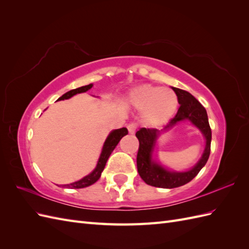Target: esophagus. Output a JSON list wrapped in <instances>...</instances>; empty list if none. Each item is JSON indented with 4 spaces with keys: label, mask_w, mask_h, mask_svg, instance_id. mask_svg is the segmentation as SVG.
<instances>
[{
    "label": "esophagus",
    "mask_w": 249,
    "mask_h": 249,
    "mask_svg": "<svg viewBox=\"0 0 249 249\" xmlns=\"http://www.w3.org/2000/svg\"><path fill=\"white\" fill-rule=\"evenodd\" d=\"M126 127H127V130H129L130 134H134L135 132H136V130H137V124H135V123L129 124Z\"/></svg>",
    "instance_id": "esophagus-1"
}]
</instances>
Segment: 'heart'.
Here are the masks:
<instances>
[{
	"label": "heart",
	"mask_w": 249,
	"mask_h": 249,
	"mask_svg": "<svg viewBox=\"0 0 249 249\" xmlns=\"http://www.w3.org/2000/svg\"><path fill=\"white\" fill-rule=\"evenodd\" d=\"M130 101L135 108L143 110V119L150 125L166 123L178 108V97L172 90L150 84L133 89Z\"/></svg>",
	"instance_id": "b5f03b06"
}]
</instances>
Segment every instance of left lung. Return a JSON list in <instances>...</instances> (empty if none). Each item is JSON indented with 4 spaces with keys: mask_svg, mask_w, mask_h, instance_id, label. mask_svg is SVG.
Masks as SVG:
<instances>
[{
    "mask_svg": "<svg viewBox=\"0 0 249 249\" xmlns=\"http://www.w3.org/2000/svg\"><path fill=\"white\" fill-rule=\"evenodd\" d=\"M172 90L178 96L179 107L176 116L169 120L168 124L164 127V130L169 129L178 122L189 119L195 126L198 127L203 134V136H205L206 148L200 160L192 169L185 172H172L152 161V152L160 131L157 129L141 127L136 133V137L139 140V148L137 154V169L139 176L147 185L166 188V189L183 186L189 183L190 180L198 175V172L205 166L209 159L211 152V140H212V132H211L208 114L205 107L186 90L176 87H172Z\"/></svg>",
    "mask_w": 249,
    "mask_h": 249,
    "instance_id": "obj_1",
    "label": "left lung"
}]
</instances>
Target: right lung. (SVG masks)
<instances>
[{
  "label": "right lung",
  "instance_id": "obj_1",
  "mask_svg": "<svg viewBox=\"0 0 249 249\" xmlns=\"http://www.w3.org/2000/svg\"><path fill=\"white\" fill-rule=\"evenodd\" d=\"M91 87H92V84H89L86 86H82V87H79L76 89H72V90H71V91L64 93L61 97H59V101L70 99V97H71L72 95L77 94V93L86 92L87 90H89ZM126 134H127L126 127H122V129H117V130H114L113 132H111L108 138L106 139V141H105L102 154H101L99 161H97V165H96L95 169L91 173H90V175L84 177L82 179L78 180V182H74V183H71L69 185H64L63 187L71 188V189H80V188H85V187H88L90 185L94 184L96 180L101 178L102 171L104 170L105 165H106V163L108 161V158L110 157L111 153L113 152V149L116 147L120 139H122L124 136H125Z\"/></svg>",
  "mask_w": 249,
  "mask_h": 249
}]
</instances>
